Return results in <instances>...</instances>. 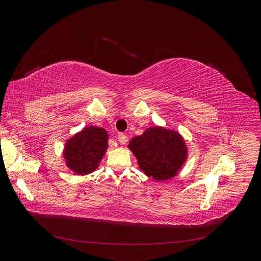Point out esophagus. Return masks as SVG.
I'll list each match as a JSON object with an SVG mask.
<instances>
[{
    "mask_svg": "<svg viewBox=\"0 0 261 261\" xmlns=\"http://www.w3.org/2000/svg\"><path fill=\"white\" fill-rule=\"evenodd\" d=\"M117 140H118V143H120V144L125 145L128 141V137L124 135V134H120V135H118V137H117Z\"/></svg>",
    "mask_w": 261,
    "mask_h": 261,
    "instance_id": "obj_1",
    "label": "esophagus"
}]
</instances>
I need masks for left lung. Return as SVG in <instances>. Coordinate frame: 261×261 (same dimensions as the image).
<instances>
[{
  "mask_svg": "<svg viewBox=\"0 0 261 261\" xmlns=\"http://www.w3.org/2000/svg\"><path fill=\"white\" fill-rule=\"evenodd\" d=\"M128 147L137 158L140 170L155 180L175 176L186 161L187 148L179 134L158 126L134 137Z\"/></svg>",
  "mask_w": 261,
  "mask_h": 261,
  "instance_id": "8db88e82",
  "label": "left lung"
}]
</instances>
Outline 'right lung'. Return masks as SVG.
Returning <instances> with one entry per match:
<instances>
[{"label": "right lung", "mask_w": 261, "mask_h": 261, "mask_svg": "<svg viewBox=\"0 0 261 261\" xmlns=\"http://www.w3.org/2000/svg\"><path fill=\"white\" fill-rule=\"evenodd\" d=\"M107 148L106 129L88 126L66 143L64 158L67 167L77 174H89L98 168Z\"/></svg>", "instance_id": "1"}]
</instances>
